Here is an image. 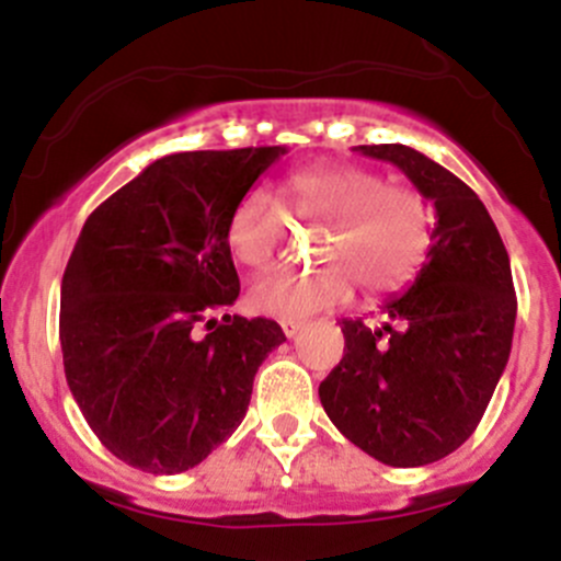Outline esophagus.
<instances>
[{"label": "esophagus", "instance_id": "esophagus-1", "mask_svg": "<svg viewBox=\"0 0 561 561\" xmlns=\"http://www.w3.org/2000/svg\"><path fill=\"white\" fill-rule=\"evenodd\" d=\"M304 325H307V322H304V320H282V331H285L287 339L298 336Z\"/></svg>", "mask_w": 561, "mask_h": 561}]
</instances>
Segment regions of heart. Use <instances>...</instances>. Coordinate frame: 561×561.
I'll use <instances>...</instances> for the list:
<instances>
[{"label": "heart", "instance_id": "heart-1", "mask_svg": "<svg viewBox=\"0 0 561 561\" xmlns=\"http://www.w3.org/2000/svg\"><path fill=\"white\" fill-rule=\"evenodd\" d=\"M287 211L325 222L312 271H268L247 290L252 312L298 320L353 293V276L366 293L380 296L421 271L434 236L432 206L410 186L388 184L386 175L350 162L301 168L279 184ZM282 217L263 192H247L230 208L225 247L236 263L265 268L282 244Z\"/></svg>", "mask_w": 561, "mask_h": 561}]
</instances>
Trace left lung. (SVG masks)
<instances>
[{"label": "left lung", "instance_id": "left-lung-1", "mask_svg": "<svg viewBox=\"0 0 561 561\" xmlns=\"http://www.w3.org/2000/svg\"><path fill=\"white\" fill-rule=\"evenodd\" d=\"M355 149L393 162L432 201L437 222L428 263L382 304V325L342 320L344 355L320 382V401L364 454L423 467L472 437L505 371L518 307L511 257L458 175L410 146Z\"/></svg>", "mask_w": 561, "mask_h": 561}]
</instances>
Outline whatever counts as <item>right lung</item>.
I'll return each instance as SVG.
<instances>
[{
	"label": "right lung",
	"instance_id": "1",
	"mask_svg": "<svg viewBox=\"0 0 561 561\" xmlns=\"http://www.w3.org/2000/svg\"><path fill=\"white\" fill-rule=\"evenodd\" d=\"M282 154H168L78 236L61 276L65 377L100 443L129 467L201 463L244 421L257 366L285 342L274 320L228 314L241 285L225 247L230 208Z\"/></svg>",
	"mask_w": 561,
	"mask_h": 561
}]
</instances>
